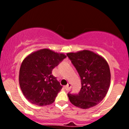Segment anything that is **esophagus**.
<instances>
[{"label": "esophagus", "mask_w": 129, "mask_h": 129, "mask_svg": "<svg viewBox=\"0 0 129 129\" xmlns=\"http://www.w3.org/2000/svg\"><path fill=\"white\" fill-rule=\"evenodd\" d=\"M72 85L70 83H68V85H67V86H64V88H65V89L67 90H70V88H71Z\"/></svg>", "instance_id": "1"}]
</instances>
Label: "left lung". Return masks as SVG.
Returning <instances> with one entry per match:
<instances>
[{
  "label": "left lung",
  "instance_id": "1",
  "mask_svg": "<svg viewBox=\"0 0 129 129\" xmlns=\"http://www.w3.org/2000/svg\"><path fill=\"white\" fill-rule=\"evenodd\" d=\"M76 67L81 81L78 94H68L69 100L76 107L89 109L103 100L110 87V71L105 59L98 53L83 50L67 53Z\"/></svg>",
  "mask_w": 129,
  "mask_h": 129
}]
</instances>
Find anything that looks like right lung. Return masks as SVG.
Returning <instances> with one entry per match:
<instances>
[{
    "mask_svg": "<svg viewBox=\"0 0 129 129\" xmlns=\"http://www.w3.org/2000/svg\"><path fill=\"white\" fill-rule=\"evenodd\" d=\"M65 57L64 53L44 48L24 58L19 70V85L31 103L45 106L54 102L62 86L52 75V70Z\"/></svg>",
    "mask_w": 129,
    "mask_h": 129,
    "instance_id": "1",
    "label": "right lung"
}]
</instances>
